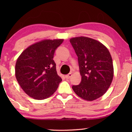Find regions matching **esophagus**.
<instances>
[{
    "label": "esophagus",
    "mask_w": 132,
    "mask_h": 132,
    "mask_svg": "<svg viewBox=\"0 0 132 132\" xmlns=\"http://www.w3.org/2000/svg\"><path fill=\"white\" fill-rule=\"evenodd\" d=\"M71 76H72V73H70L68 74V75L65 76V78L66 79H70Z\"/></svg>",
    "instance_id": "1"
}]
</instances>
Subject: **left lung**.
Here are the masks:
<instances>
[{"mask_svg":"<svg viewBox=\"0 0 132 132\" xmlns=\"http://www.w3.org/2000/svg\"><path fill=\"white\" fill-rule=\"evenodd\" d=\"M78 57L82 81L72 86L76 94L84 100L93 101L106 93L113 77L111 53L100 41L86 37L70 39Z\"/></svg>","mask_w":132,"mask_h":132,"instance_id":"8db88e82","label":"left lung"}]
</instances>
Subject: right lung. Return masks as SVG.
<instances>
[{
    "instance_id": "add662e5",
    "label": "right lung",
    "mask_w": 132,
    "mask_h": 132,
    "mask_svg": "<svg viewBox=\"0 0 132 132\" xmlns=\"http://www.w3.org/2000/svg\"><path fill=\"white\" fill-rule=\"evenodd\" d=\"M64 39H43L27 47L17 59L15 77L26 94L44 100L56 91L62 79L53 60L55 50Z\"/></svg>"
}]
</instances>
